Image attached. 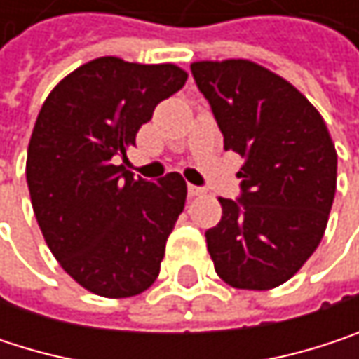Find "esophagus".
Here are the masks:
<instances>
[{"instance_id": "34e87169", "label": "esophagus", "mask_w": 359, "mask_h": 359, "mask_svg": "<svg viewBox=\"0 0 359 359\" xmlns=\"http://www.w3.org/2000/svg\"><path fill=\"white\" fill-rule=\"evenodd\" d=\"M187 193H189V197H199V195H203L205 191H203L201 187H195V184H189V189H187Z\"/></svg>"}]
</instances>
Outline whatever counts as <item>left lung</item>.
Returning <instances> with one entry per match:
<instances>
[{
	"mask_svg": "<svg viewBox=\"0 0 359 359\" xmlns=\"http://www.w3.org/2000/svg\"><path fill=\"white\" fill-rule=\"evenodd\" d=\"M199 91L245 164L241 199L218 197L205 231L216 274L235 289L287 283L323 241L337 189V151L320 111L276 72L251 60L191 64Z\"/></svg>",
	"mask_w": 359,
	"mask_h": 359,
	"instance_id": "1",
	"label": "left lung"
}]
</instances>
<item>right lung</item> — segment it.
Masks as SVG:
<instances>
[{"label":"right lung","mask_w":359,"mask_h":359,"mask_svg":"<svg viewBox=\"0 0 359 359\" xmlns=\"http://www.w3.org/2000/svg\"><path fill=\"white\" fill-rule=\"evenodd\" d=\"M187 76L170 62L95 57L66 74L36 116L27 154L33 212L53 257L95 295L133 297L160 274L187 182L179 172L135 179L116 160Z\"/></svg>","instance_id":"right-lung-1"}]
</instances>
